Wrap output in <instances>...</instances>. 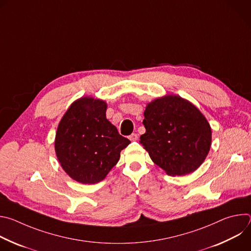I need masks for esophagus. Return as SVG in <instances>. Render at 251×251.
Returning <instances> with one entry per match:
<instances>
[{"instance_id": "esophagus-1", "label": "esophagus", "mask_w": 251, "mask_h": 251, "mask_svg": "<svg viewBox=\"0 0 251 251\" xmlns=\"http://www.w3.org/2000/svg\"><path fill=\"white\" fill-rule=\"evenodd\" d=\"M129 139H130L131 141H137V140H138V135H137L136 133H133V134H131V135L129 136Z\"/></svg>"}]
</instances>
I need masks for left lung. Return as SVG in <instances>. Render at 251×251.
Masks as SVG:
<instances>
[{"label":"left lung","mask_w":251,"mask_h":251,"mask_svg":"<svg viewBox=\"0 0 251 251\" xmlns=\"http://www.w3.org/2000/svg\"><path fill=\"white\" fill-rule=\"evenodd\" d=\"M144 117L146 132L140 143L168 175L185 176L202 164L210 149L211 129L194 104L166 95L147 105Z\"/></svg>","instance_id":"8db88e82"}]
</instances>
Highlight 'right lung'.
<instances>
[{
  "mask_svg": "<svg viewBox=\"0 0 251 251\" xmlns=\"http://www.w3.org/2000/svg\"><path fill=\"white\" fill-rule=\"evenodd\" d=\"M106 108L103 100L82 97L70 105L58 124L56 157L64 172L78 183L102 181L130 144L107 120Z\"/></svg>",
  "mask_w": 251,
  "mask_h": 251,
  "instance_id": "1",
  "label": "right lung"
}]
</instances>
